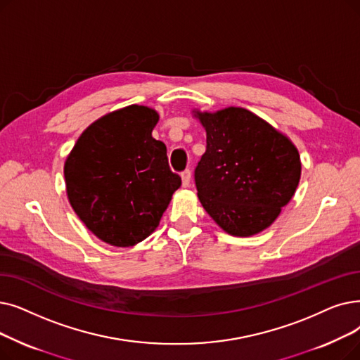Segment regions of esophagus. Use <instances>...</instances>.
<instances>
[{
    "label": "esophagus",
    "mask_w": 360,
    "mask_h": 360,
    "mask_svg": "<svg viewBox=\"0 0 360 360\" xmlns=\"http://www.w3.org/2000/svg\"><path fill=\"white\" fill-rule=\"evenodd\" d=\"M181 178H182V185L184 186H188L190 182H191V170L190 169L184 170L182 174H181Z\"/></svg>",
    "instance_id": "34e87169"
}]
</instances>
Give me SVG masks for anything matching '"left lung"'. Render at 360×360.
<instances>
[{"label": "left lung", "mask_w": 360, "mask_h": 360, "mask_svg": "<svg viewBox=\"0 0 360 360\" xmlns=\"http://www.w3.org/2000/svg\"><path fill=\"white\" fill-rule=\"evenodd\" d=\"M197 116L207 134L206 153L194 170L201 205L231 236H255L294 195L302 172L299 151L245 108Z\"/></svg>", "instance_id": "1"}]
</instances>
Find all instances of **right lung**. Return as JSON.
Listing matches in <instances>:
<instances>
[{"instance_id":"obj_1","label":"right lung","mask_w":360,"mask_h":360,"mask_svg":"<svg viewBox=\"0 0 360 360\" xmlns=\"http://www.w3.org/2000/svg\"><path fill=\"white\" fill-rule=\"evenodd\" d=\"M158 120L144 105L120 108L86 128L66 160L70 205L104 243L129 247L146 240L181 186L166 146L151 135Z\"/></svg>"}]
</instances>
